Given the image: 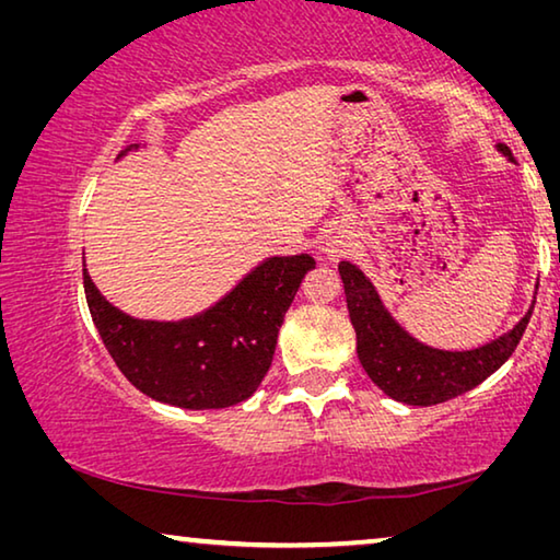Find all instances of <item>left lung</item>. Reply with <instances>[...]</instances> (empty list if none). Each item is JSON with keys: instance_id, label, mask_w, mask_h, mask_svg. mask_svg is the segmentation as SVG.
<instances>
[{"instance_id": "obj_1", "label": "left lung", "mask_w": 560, "mask_h": 560, "mask_svg": "<svg viewBox=\"0 0 560 560\" xmlns=\"http://www.w3.org/2000/svg\"><path fill=\"white\" fill-rule=\"evenodd\" d=\"M499 150L511 155L506 145H499ZM338 271L343 279L350 324L355 328L360 365L387 397L405 405H440L485 383L514 353L534 314L530 308L511 334L497 338L494 343L467 350V353H447V350L417 343L407 336L387 316L371 281L353 264L340 261Z\"/></svg>"}]
</instances>
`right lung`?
<instances>
[{
	"mask_svg": "<svg viewBox=\"0 0 560 560\" xmlns=\"http://www.w3.org/2000/svg\"><path fill=\"white\" fill-rule=\"evenodd\" d=\"M316 261L273 257L202 316L138 320L101 296L83 267L93 324L120 373L140 393L185 410H222L257 393L269 373L279 328Z\"/></svg>",
	"mask_w": 560,
	"mask_h": 560,
	"instance_id": "right-lung-1",
	"label": "right lung"
}]
</instances>
